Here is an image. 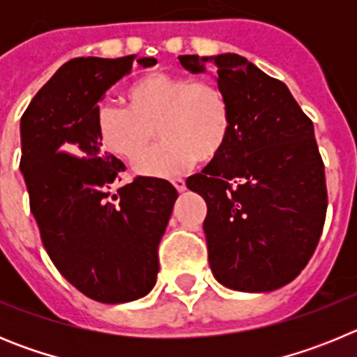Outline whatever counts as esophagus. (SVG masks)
<instances>
[{
  "label": "esophagus",
  "mask_w": 357,
  "mask_h": 357,
  "mask_svg": "<svg viewBox=\"0 0 357 357\" xmlns=\"http://www.w3.org/2000/svg\"><path fill=\"white\" fill-rule=\"evenodd\" d=\"M172 184L175 185V189H176V191H178V193L185 191V181H184V178H173Z\"/></svg>",
  "instance_id": "34e87169"
}]
</instances>
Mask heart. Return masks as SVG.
<instances>
[{
    "instance_id": "1",
    "label": "heart",
    "mask_w": 357,
    "mask_h": 357,
    "mask_svg": "<svg viewBox=\"0 0 357 357\" xmlns=\"http://www.w3.org/2000/svg\"><path fill=\"white\" fill-rule=\"evenodd\" d=\"M127 105L105 102L96 109L102 148L127 162H137L157 134L159 148L137 164L146 176H173L197 160L222 155L232 134V105L214 82L189 75L148 73L127 87Z\"/></svg>"
}]
</instances>
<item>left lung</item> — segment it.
Listing matches in <instances>:
<instances>
[{"label":"left lung","mask_w":357,"mask_h":357,"mask_svg":"<svg viewBox=\"0 0 357 357\" xmlns=\"http://www.w3.org/2000/svg\"><path fill=\"white\" fill-rule=\"evenodd\" d=\"M207 71L232 105L225 150L185 181L207 204L204 232L214 279L229 289L273 291L309 263L327 211L326 169L313 121L289 89L236 53L181 55Z\"/></svg>","instance_id":"obj_1"}]
</instances>
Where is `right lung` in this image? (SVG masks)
<instances>
[{
    "mask_svg": "<svg viewBox=\"0 0 357 357\" xmlns=\"http://www.w3.org/2000/svg\"><path fill=\"white\" fill-rule=\"evenodd\" d=\"M134 64L150 68L157 61L73 59L21 118L19 169L44 248L68 282L103 304L137 301L153 289L157 248L178 197L168 181L153 176H137L112 195L125 164L98 141L96 109Z\"/></svg>",
    "mask_w": 357,
    "mask_h": 357,
    "instance_id": "obj_1",
    "label": "right lung"
}]
</instances>
